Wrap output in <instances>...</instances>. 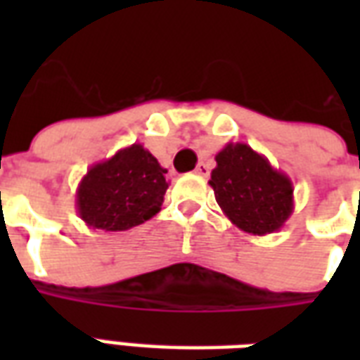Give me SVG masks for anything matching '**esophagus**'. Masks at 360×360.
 Returning a JSON list of instances; mask_svg holds the SVG:
<instances>
[{
    "label": "esophagus",
    "mask_w": 360,
    "mask_h": 360,
    "mask_svg": "<svg viewBox=\"0 0 360 360\" xmlns=\"http://www.w3.org/2000/svg\"><path fill=\"white\" fill-rule=\"evenodd\" d=\"M195 173L196 175H200V177H208V175H210V167H208V164H198L196 165Z\"/></svg>",
    "instance_id": "esophagus-1"
}]
</instances>
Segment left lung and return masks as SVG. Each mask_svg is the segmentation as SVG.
Listing matches in <instances>:
<instances>
[{
	"label": "left lung",
	"instance_id": "left-lung-1",
	"mask_svg": "<svg viewBox=\"0 0 360 360\" xmlns=\"http://www.w3.org/2000/svg\"><path fill=\"white\" fill-rule=\"evenodd\" d=\"M208 183L221 212L245 233H274L293 214L291 179L245 142L219 150Z\"/></svg>",
	"mask_w": 360,
	"mask_h": 360
}]
</instances>
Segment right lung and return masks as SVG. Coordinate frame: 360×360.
<instances>
[{"instance_id": "right-lung-1", "label": "right lung", "mask_w": 360, "mask_h": 360, "mask_svg": "<svg viewBox=\"0 0 360 360\" xmlns=\"http://www.w3.org/2000/svg\"><path fill=\"white\" fill-rule=\"evenodd\" d=\"M158 160L142 144L117 150L90 165L77 187V212L89 227L127 231L162 210L169 183Z\"/></svg>"}]
</instances>
